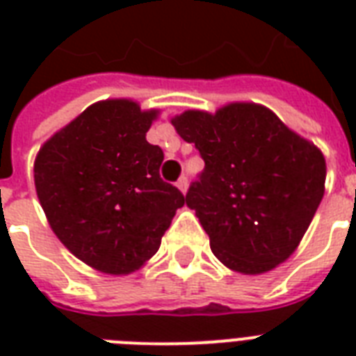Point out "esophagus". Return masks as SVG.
I'll use <instances>...</instances> for the list:
<instances>
[{
    "label": "esophagus",
    "mask_w": 356,
    "mask_h": 356,
    "mask_svg": "<svg viewBox=\"0 0 356 356\" xmlns=\"http://www.w3.org/2000/svg\"><path fill=\"white\" fill-rule=\"evenodd\" d=\"M177 188L181 190V192H183V194H186V190H188V179L184 177V175L177 181Z\"/></svg>",
    "instance_id": "obj_1"
}]
</instances>
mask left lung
<instances>
[{"label": "left lung", "instance_id": "1", "mask_svg": "<svg viewBox=\"0 0 356 356\" xmlns=\"http://www.w3.org/2000/svg\"><path fill=\"white\" fill-rule=\"evenodd\" d=\"M172 125L205 170L190 186L212 253L229 270L260 275L298 249L325 192V156L257 103L184 111Z\"/></svg>", "mask_w": 356, "mask_h": 356}]
</instances>
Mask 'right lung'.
<instances>
[{
  "label": "right lung",
  "instance_id": "obj_1",
  "mask_svg": "<svg viewBox=\"0 0 356 356\" xmlns=\"http://www.w3.org/2000/svg\"><path fill=\"white\" fill-rule=\"evenodd\" d=\"M159 111L105 99L53 134L35 159V188L49 227L86 266L108 275L140 270L161 248L184 195L161 179L149 144Z\"/></svg>",
  "mask_w": 356,
  "mask_h": 356
}]
</instances>
